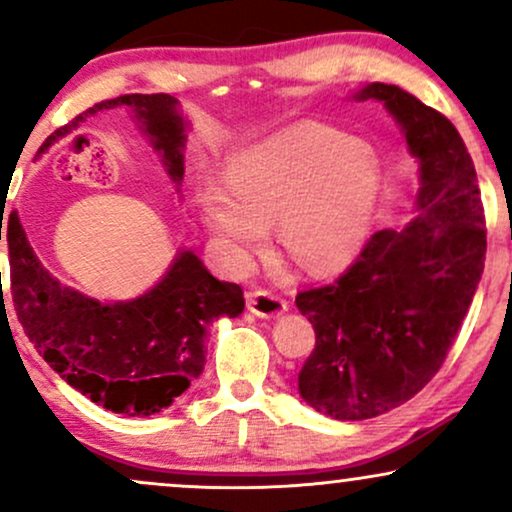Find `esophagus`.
Returning <instances> with one entry per match:
<instances>
[{"mask_svg":"<svg viewBox=\"0 0 512 512\" xmlns=\"http://www.w3.org/2000/svg\"><path fill=\"white\" fill-rule=\"evenodd\" d=\"M248 310L252 315L262 317V319H276L288 312V303L286 300L276 298V295L267 293V291H252L248 293Z\"/></svg>","mask_w":512,"mask_h":512,"instance_id":"esophagus-1","label":"esophagus"}]
</instances>
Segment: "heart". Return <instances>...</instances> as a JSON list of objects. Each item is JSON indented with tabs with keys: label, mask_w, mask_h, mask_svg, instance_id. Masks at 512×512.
Instances as JSON below:
<instances>
[{
	"label": "heart",
	"mask_w": 512,
	"mask_h": 512,
	"mask_svg": "<svg viewBox=\"0 0 512 512\" xmlns=\"http://www.w3.org/2000/svg\"><path fill=\"white\" fill-rule=\"evenodd\" d=\"M226 193L205 188L207 229L233 260H243L276 219L281 248L324 274L346 267L365 248L381 202V164L367 145L334 128L293 126L233 155Z\"/></svg>",
	"instance_id": "b5f03b06"
}]
</instances>
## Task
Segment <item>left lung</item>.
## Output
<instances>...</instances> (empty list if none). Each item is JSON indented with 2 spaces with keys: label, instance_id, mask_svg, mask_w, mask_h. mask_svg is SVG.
<instances>
[{
  "label": "left lung",
  "instance_id": "8db88e82",
  "mask_svg": "<svg viewBox=\"0 0 512 512\" xmlns=\"http://www.w3.org/2000/svg\"><path fill=\"white\" fill-rule=\"evenodd\" d=\"M420 164L415 217L377 231L336 283L298 293L317 343L298 374L307 405L334 420L384 415L432 381L484 272V207L472 157L446 116L398 85L369 83Z\"/></svg>",
  "mask_w": 512,
  "mask_h": 512
}]
</instances>
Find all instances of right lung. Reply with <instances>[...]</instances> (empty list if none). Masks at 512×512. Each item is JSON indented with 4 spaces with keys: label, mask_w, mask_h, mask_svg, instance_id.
Returning <instances> with one entry per match:
<instances>
[{
    "label": "right lung",
    "mask_w": 512,
    "mask_h": 512,
    "mask_svg": "<svg viewBox=\"0 0 512 512\" xmlns=\"http://www.w3.org/2000/svg\"><path fill=\"white\" fill-rule=\"evenodd\" d=\"M116 107L133 114L166 174L181 186L190 123L176 97L164 92L95 104L49 135L38 155L88 116ZM6 240L11 295L30 343L66 384L119 415L150 417L169 408L205 369L209 326L219 317H238L245 307L238 283L209 274L193 250H178L162 279L138 298L100 303L61 286L42 267L16 212Z\"/></svg>",
    "instance_id": "add662e5"
}]
</instances>
